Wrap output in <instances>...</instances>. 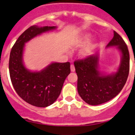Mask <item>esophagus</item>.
<instances>
[{
  "mask_svg": "<svg viewBox=\"0 0 135 135\" xmlns=\"http://www.w3.org/2000/svg\"><path fill=\"white\" fill-rule=\"evenodd\" d=\"M70 70H71V72L75 71V67H74V65H73V64L70 65Z\"/></svg>",
  "mask_w": 135,
  "mask_h": 135,
  "instance_id": "esophagus-1",
  "label": "esophagus"
}]
</instances>
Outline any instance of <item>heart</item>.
<instances>
[{
	"label": "heart",
	"instance_id": "heart-1",
	"mask_svg": "<svg viewBox=\"0 0 135 135\" xmlns=\"http://www.w3.org/2000/svg\"><path fill=\"white\" fill-rule=\"evenodd\" d=\"M92 37V36L90 33H86L84 36L82 37V40L80 41V42L78 43V44H84L85 43L88 42V41H90V39ZM95 47V44H89L88 45H87L86 47H85L83 49L80 51V56L83 58H86V57H89L90 55H91V54L94 52V49Z\"/></svg>",
	"mask_w": 135,
	"mask_h": 135
}]
</instances>
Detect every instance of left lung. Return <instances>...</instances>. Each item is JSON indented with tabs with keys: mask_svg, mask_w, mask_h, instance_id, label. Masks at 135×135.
I'll list each match as a JSON object with an SVG mask.
<instances>
[{
	"mask_svg": "<svg viewBox=\"0 0 135 135\" xmlns=\"http://www.w3.org/2000/svg\"><path fill=\"white\" fill-rule=\"evenodd\" d=\"M113 37L106 48L115 47L121 53L117 70L105 74L99 70V55L76 61L74 65L78 76L77 90L80 96L89 105H97L118 95L127 80L129 73V53L122 37L113 31Z\"/></svg>",
	"mask_w": 135,
	"mask_h": 135,
	"instance_id": "obj_1",
	"label": "left lung"
}]
</instances>
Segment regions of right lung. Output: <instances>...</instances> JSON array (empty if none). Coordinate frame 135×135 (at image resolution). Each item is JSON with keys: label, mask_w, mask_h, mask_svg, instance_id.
Returning a JSON list of instances; mask_svg holds the SVG:
<instances>
[{"label": "right lung", "mask_w": 135, "mask_h": 135, "mask_svg": "<svg viewBox=\"0 0 135 135\" xmlns=\"http://www.w3.org/2000/svg\"><path fill=\"white\" fill-rule=\"evenodd\" d=\"M57 28V26H31L18 37L10 51L9 72L13 87L22 99L36 107L45 108L57 100L70 73V65L69 62H53L40 71L29 70L23 59L25 44Z\"/></svg>", "instance_id": "1"}]
</instances>
